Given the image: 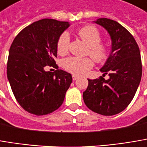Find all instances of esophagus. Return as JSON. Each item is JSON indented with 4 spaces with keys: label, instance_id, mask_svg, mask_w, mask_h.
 Instances as JSON below:
<instances>
[{
    "label": "esophagus",
    "instance_id": "obj_1",
    "mask_svg": "<svg viewBox=\"0 0 147 147\" xmlns=\"http://www.w3.org/2000/svg\"><path fill=\"white\" fill-rule=\"evenodd\" d=\"M78 78H79V77H78L77 75H73V80H74V81L77 80V79H78Z\"/></svg>",
    "mask_w": 147,
    "mask_h": 147
}]
</instances>
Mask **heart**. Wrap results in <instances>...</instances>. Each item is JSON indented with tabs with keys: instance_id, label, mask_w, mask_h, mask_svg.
<instances>
[{
	"instance_id": "1",
	"label": "heart",
	"mask_w": 147,
	"mask_h": 147,
	"mask_svg": "<svg viewBox=\"0 0 147 147\" xmlns=\"http://www.w3.org/2000/svg\"><path fill=\"white\" fill-rule=\"evenodd\" d=\"M79 37L88 45L86 53L94 61L100 63L105 61L108 56V48L100 43L101 33L94 26H85L78 31ZM70 37L68 32H63L58 37L57 49L59 54L67 53L69 48ZM63 66L67 71L74 74H84L93 67V61L89 58L68 57L63 61Z\"/></svg>"
}]
</instances>
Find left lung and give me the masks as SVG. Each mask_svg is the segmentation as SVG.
Segmentation results:
<instances>
[{
    "label": "left lung",
    "mask_w": 147,
    "mask_h": 147,
    "mask_svg": "<svg viewBox=\"0 0 147 147\" xmlns=\"http://www.w3.org/2000/svg\"><path fill=\"white\" fill-rule=\"evenodd\" d=\"M94 22L110 34L111 52L100 68L103 76L88 79L89 85L83 98L89 110L103 115H114L129 105L140 84L142 74L140 49L133 36L117 22L99 18ZM107 73L110 78L105 80Z\"/></svg>",
    "instance_id": "1"
}]
</instances>
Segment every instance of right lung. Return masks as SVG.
Returning a JSON list of instances; mask_svg holds the SVG:
<instances>
[{"mask_svg": "<svg viewBox=\"0 0 147 147\" xmlns=\"http://www.w3.org/2000/svg\"><path fill=\"white\" fill-rule=\"evenodd\" d=\"M70 26L68 22L42 19L22 30L13 40L7 61V79L13 94L24 110L36 115L50 114L62 105L72 75L58 68L57 42Z\"/></svg>", "mask_w": 147, "mask_h": 147, "instance_id": "obj_1", "label": "right lung"}]
</instances>
